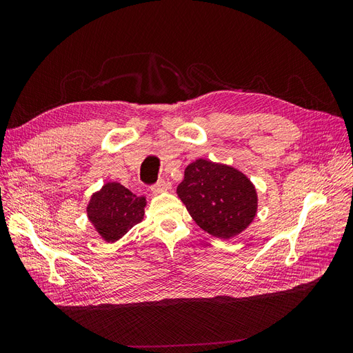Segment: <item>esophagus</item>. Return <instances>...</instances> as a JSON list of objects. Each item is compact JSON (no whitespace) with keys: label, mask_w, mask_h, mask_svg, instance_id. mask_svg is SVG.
Returning <instances> with one entry per match:
<instances>
[{"label":"esophagus","mask_w":353,"mask_h":353,"mask_svg":"<svg viewBox=\"0 0 353 353\" xmlns=\"http://www.w3.org/2000/svg\"><path fill=\"white\" fill-rule=\"evenodd\" d=\"M168 188H169V183H166L165 179H160L156 184L152 185V193L159 194V193H162V191H166Z\"/></svg>","instance_id":"1"}]
</instances>
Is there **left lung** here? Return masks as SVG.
<instances>
[{"label": "left lung", "instance_id": "obj_1", "mask_svg": "<svg viewBox=\"0 0 353 353\" xmlns=\"http://www.w3.org/2000/svg\"><path fill=\"white\" fill-rule=\"evenodd\" d=\"M176 193L197 225L219 239H231L248 228L258 206L248 176L203 159L185 168Z\"/></svg>", "mask_w": 353, "mask_h": 353}]
</instances>
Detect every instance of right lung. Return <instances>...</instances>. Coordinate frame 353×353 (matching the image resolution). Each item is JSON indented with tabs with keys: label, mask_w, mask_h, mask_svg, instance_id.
I'll use <instances>...</instances> for the list:
<instances>
[{
	"label": "right lung",
	"mask_w": 353,
	"mask_h": 353,
	"mask_svg": "<svg viewBox=\"0 0 353 353\" xmlns=\"http://www.w3.org/2000/svg\"><path fill=\"white\" fill-rule=\"evenodd\" d=\"M144 206V197L132 194L121 184L109 183L92 194L87 212L101 237L113 243L143 221Z\"/></svg>",
	"instance_id": "obj_1"
}]
</instances>
